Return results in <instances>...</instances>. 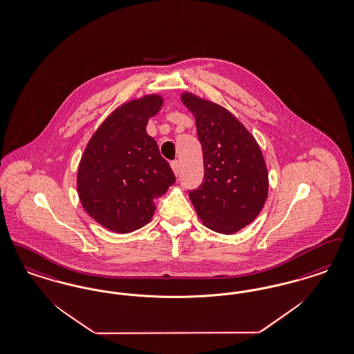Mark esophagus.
<instances>
[{
  "instance_id": "obj_1",
  "label": "esophagus",
  "mask_w": 354,
  "mask_h": 354,
  "mask_svg": "<svg viewBox=\"0 0 354 354\" xmlns=\"http://www.w3.org/2000/svg\"><path fill=\"white\" fill-rule=\"evenodd\" d=\"M171 169H172L175 175H178L179 174V162L178 160H172L171 162Z\"/></svg>"
}]
</instances>
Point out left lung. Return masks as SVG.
<instances>
[{
  "label": "left lung",
  "mask_w": 354,
  "mask_h": 354,
  "mask_svg": "<svg viewBox=\"0 0 354 354\" xmlns=\"http://www.w3.org/2000/svg\"><path fill=\"white\" fill-rule=\"evenodd\" d=\"M182 101L195 115L204 159V180L189 191V198L204 225L233 234L254 220L268 198L269 175L262 151L225 108L188 92Z\"/></svg>",
  "instance_id": "1"
}]
</instances>
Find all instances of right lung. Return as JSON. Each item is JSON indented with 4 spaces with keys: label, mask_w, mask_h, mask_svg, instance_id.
I'll use <instances>...</instances> for the list:
<instances>
[{
    "label": "right lung",
    "mask_w": 354,
    "mask_h": 354,
    "mask_svg": "<svg viewBox=\"0 0 354 354\" xmlns=\"http://www.w3.org/2000/svg\"><path fill=\"white\" fill-rule=\"evenodd\" d=\"M159 95L117 108L86 145L77 171V192L86 213L115 233H130L153 217L154 198L175 183L169 162L146 131L162 108Z\"/></svg>",
    "instance_id": "add662e5"
}]
</instances>
